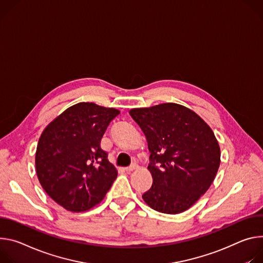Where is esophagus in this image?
<instances>
[{"mask_svg":"<svg viewBox=\"0 0 263 263\" xmlns=\"http://www.w3.org/2000/svg\"><path fill=\"white\" fill-rule=\"evenodd\" d=\"M135 169H137V165L136 164H133L132 166H129V167H127V168H125V170H126V172H132V171H134Z\"/></svg>","mask_w":263,"mask_h":263,"instance_id":"obj_1","label":"esophagus"}]
</instances>
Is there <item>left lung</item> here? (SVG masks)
<instances>
[{
  "label": "left lung",
  "mask_w": 263,
  "mask_h": 263,
  "mask_svg": "<svg viewBox=\"0 0 263 263\" xmlns=\"http://www.w3.org/2000/svg\"><path fill=\"white\" fill-rule=\"evenodd\" d=\"M132 118L147 140L152 188L142 195L156 211L178 214L205 194L220 164V148L211 127L178 103L132 108Z\"/></svg>",
  "instance_id": "8db88e82"
}]
</instances>
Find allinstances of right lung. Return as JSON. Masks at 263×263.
Masks as SVG:
<instances>
[{
    "label": "right lung",
    "instance_id": "obj_1",
    "mask_svg": "<svg viewBox=\"0 0 263 263\" xmlns=\"http://www.w3.org/2000/svg\"><path fill=\"white\" fill-rule=\"evenodd\" d=\"M119 114L114 107L79 102L42 133L35 153L37 178L46 193L66 210L83 212L95 207L117 178L100 141Z\"/></svg>",
    "mask_w": 263,
    "mask_h": 263
}]
</instances>
